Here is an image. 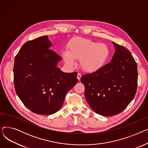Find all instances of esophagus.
I'll use <instances>...</instances> for the list:
<instances>
[{"label":"esophagus","instance_id":"34e87169","mask_svg":"<svg viewBox=\"0 0 148 148\" xmlns=\"http://www.w3.org/2000/svg\"><path fill=\"white\" fill-rule=\"evenodd\" d=\"M81 77H82V75H81L80 73H78V74H77V79H78L79 80H80V79H81Z\"/></svg>","mask_w":148,"mask_h":148}]
</instances>
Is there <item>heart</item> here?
Instances as JSON below:
<instances>
[{
	"instance_id": "b5f03b06",
	"label": "heart",
	"mask_w": 148,
	"mask_h": 148,
	"mask_svg": "<svg viewBox=\"0 0 148 148\" xmlns=\"http://www.w3.org/2000/svg\"><path fill=\"white\" fill-rule=\"evenodd\" d=\"M68 50L62 52L65 64L70 66L80 60V65L84 71L94 73L102 69L107 63L110 50L103 43L93 41L84 38H77L68 44Z\"/></svg>"
}]
</instances>
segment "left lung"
I'll return each instance as SVG.
<instances>
[{
  "instance_id": "obj_1",
  "label": "left lung",
  "mask_w": 148,
  "mask_h": 148,
  "mask_svg": "<svg viewBox=\"0 0 148 148\" xmlns=\"http://www.w3.org/2000/svg\"><path fill=\"white\" fill-rule=\"evenodd\" d=\"M112 42L115 51L110 63L81 77L88 104L95 113L106 116L122 112L134 98L137 88L135 60L128 49Z\"/></svg>"
}]
</instances>
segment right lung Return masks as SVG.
I'll return each instance as SVG.
<instances>
[{
    "mask_svg": "<svg viewBox=\"0 0 148 148\" xmlns=\"http://www.w3.org/2000/svg\"><path fill=\"white\" fill-rule=\"evenodd\" d=\"M47 36L23 45L14 59V82L17 95L32 112L52 114L63 105L66 93L78 82L76 72L62 71V58L50 48Z\"/></svg>",
    "mask_w": 148,
    "mask_h": 148,
    "instance_id": "right-lung-1",
    "label": "right lung"
}]
</instances>
